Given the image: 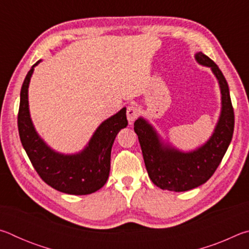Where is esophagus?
<instances>
[{"instance_id":"34e87169","label":"esophagus","mask_w":249,"mask_h":249,"mask_svg":"<svg viewBox=\"0 0 249 249\" xmlns=\"http://www.w3.org/2000/svg\"><path fill=\"white\" fill-rule=\"evenodd\" d=\"M126 115H127V120L129 123H133L138 116V108L135 105H129L127 107V111H126Z\"/></svg>"}]
</instances>
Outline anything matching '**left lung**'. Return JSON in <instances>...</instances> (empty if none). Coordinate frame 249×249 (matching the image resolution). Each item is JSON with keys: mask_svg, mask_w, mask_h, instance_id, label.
Here are the masks:
<instances>
[{"mask_svg": "<svg viewBox=\"0 0 249 249\" xmlns=\"http://www.w3.org/2000/svg\"><path fill=\"white\" fill-rule=\"evenodd\" d=\"M196 59L212 69L222 93L220 120L206 144L191 153H181L163 145L153 126L144 119L140 117L134 123L149 178L163 190L183 192L205 183L217 169L233 137L234 109L226 79L215 62L203 53H197Z\"/></svg>", "mask_w": 249, "mask_h": 249, "instance_id": "obj_1", "label": "left lung"}]
</instances>
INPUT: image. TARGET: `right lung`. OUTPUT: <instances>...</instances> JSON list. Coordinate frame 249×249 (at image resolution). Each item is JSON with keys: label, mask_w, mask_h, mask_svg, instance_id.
Listing matches in <instances>:
<instances>
[{"label": "right lung", "mask_w": 249, "mask_h": 249, "mask_svg": "<svg viewBox=\"0 0 249 249\" xmlns=\"http://www.w3.org/2000/svg\"><path fill=\"white\" fill-rule=\"evenodd\" d=\"M25 78L18 115L20 142L37 174L46 183L56 190L74 196L90 195L107 182L111 168L113 142L122 128L127 126L126 108L104 121L81 153L62 155L45 144L36 133L28 109V86L34 67Z\"/></svg>", "instance_id": "obj_1"}]
</instances>
